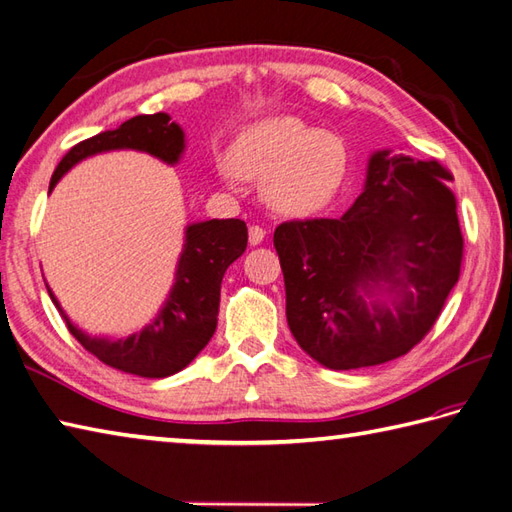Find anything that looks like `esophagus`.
<instances>
[{
	"instance_id": "34e87169",
	"label": "esophagus",
	"mask_w": 512,
	"mask_h": 512,
	"mask_svg": "<svg viewBox=\"0 0 512 512\" xmlns=\"http://www.w3.org/2000/svg\"><path fill=\"white\" fill-rule=\"evenodd\" d=\"M264 237H266V228H264V226L253 224V226L248 228V242H250V246L262 244V242H264Z\"/></svg>"
}]
</instances>
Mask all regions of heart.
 <instances>
[{
    "mask_svg": "<svg viewBox=\"0 0 512 512\" xmlns=\"http://www.w3.org/2000/svg\"><path fill=\"white\" fill-rule=\"evenodd\" d=\"M239 178L263 180L266 200L281 213L308 215L325 209L350 169L345 140L312 129L297 116H268L244 127L228 151Z\"/></svg>",
    "mask_w": 512,
    "mask_h": 512,
    "instance_id": "1",
    "label": "heart"
}]
</instances>
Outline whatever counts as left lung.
<instances>
[{"label":"left lung","mask_w":512,"mask_h":512,"mask_svg":"<svg viewBox=\"0 0 512 512\" xmlns=\"http://www.w3.org/2000/svg\"><path fill=\"white\" fill-rule=\"evenodd\" d=\"M451 171L436 158L378 151L365 191L339 220L312 217L275 228L290 332L330 369L380 365L407 354L438 321L460 279L464 237ZM389 283L399 301L367 304Z\"/></svg>","instance_id":"left-lung-1"}]
</instances>
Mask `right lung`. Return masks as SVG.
<instances>
[{
    "label": "right lung",
    "instance_id": "add662e5",
    "mask_svg": "<svg viewBox=\"0 0 512 512\" xmlns=\"http://www.w3.org/2000/svg\"><path fill=\"white\" fill-rule=\"evenodd\" d=\"M110 149H140L173 165L184 149L182 129L167 114H140L112 132H101L76 143L54 169V184L76 162ZM248 228L242 220H209L187 228L176 284L156 321L134 336L118 341L90 339L65 317L59 301L50 299L70 334L105 365L145 378H165L187 367L211 341L220 312V286L226 268L244 253Z\"/></svg>",
    "mask_w": 512,
    "mask_h": 512
}]
</instances>
